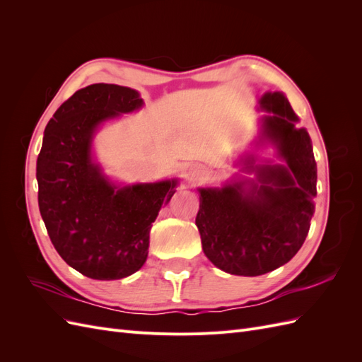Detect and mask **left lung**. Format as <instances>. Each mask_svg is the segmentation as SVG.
<instances>
[{
    "instance_id": "8db88e82",
    "label": "left lung",
    "mask_w": 362,
    "mask_h": 362,
    "mask_svg": "<svg viewBox=\"0 0 362 362\" xmlns=\"http://www.w3.org/2000/svg\"><path fill=\"white\" fill-rule=\"evenodd\" d=\"M261 105L270 113L264 134L278 146L282 164L257 168V180L202 189L196 226L206 258L231 275L258 276L288 262L310 231L317 194V164L311 139L296 128L298 116L286 96L266 93Z\"/></svg>"
}]
</instances>
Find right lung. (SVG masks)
<instances>
[{
	"mask_svg": "<svg viewBox=\"0 0 362 362\" xmlns=\"http://www.w3.org/2000/svg\"><path fill=\"white\" fill-rule=\"evenodd\" d=\"M141 104L129 87L92 84L45 128L36 168L40 216L59 255L87 278L122 279L144 266L152 222L175 193V181L115 190L90 160L95 128Z\"/></svg>",
	"mask_w": 362,
	"mask_h": 362,
	"instance_id": "obj_1",
	"label": "right lung"
}]
</instances>
